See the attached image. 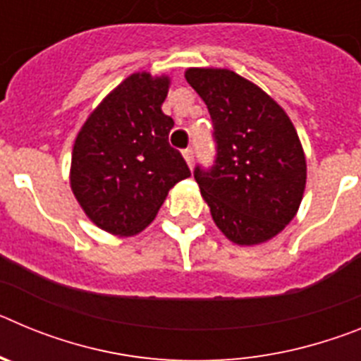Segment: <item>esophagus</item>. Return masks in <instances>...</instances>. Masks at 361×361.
I'll list each match as a JSON object with an SVG mask.
<instances>
[{
	"label": "esophagus",
	"mask_w": 361,
	"mask_h": 361,
	"mask_svg": "<svg viewBox=\"0 0 361 361\" xmlns=\"http://www.w3.org/2000/svg\"><path fill=\"white\" fill-rule=\"evenodd\" d=\"M183 155H184V161H186V164L191 168V166H193V162H195V153H193V149L191 148L184 149Z\"/></svg>",
	"instance_id": "34e87169"
}]
</instances>
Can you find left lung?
Segmentation results:
<instances>
[{
	"instance_id": "left-lung-1",
	"label": "left lung",
	"mask_w": 361,
	"mask_h": 361,
	"mask_svg": "<svg viewBox=\"0 0 361 361\" xmlns=\"http://www.w3.org/2000/svg\"><path fill=\"white\" fill-rule=\"evenodd\" d=\"M215 128L216 161L195 168L213 222L238 245L276 237L295 219L307 178L302 142L275 99L228 68H188Z\"/></svg>"
}]
</instances>
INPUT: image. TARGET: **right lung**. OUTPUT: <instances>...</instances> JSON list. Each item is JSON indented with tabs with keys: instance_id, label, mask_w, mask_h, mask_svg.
<instances>
[{
	"instance_id": "1",
	"label": "right lung",
	"mask_w": 361,
	"mask_h": 361,
	"mask_svg": "<svg viewBox=\"0 0 361 361\" xmlns=\"http://www.w3.org/2000/svg\"><path fill=\"white\" fill-rule=\"evenodd\" d=\"M170 75L135 72L95 106L72 149L70 188L85 215L117 237L141 233L168 191L190 177L161 110Z\"/></svg>"
}]
</instances>
